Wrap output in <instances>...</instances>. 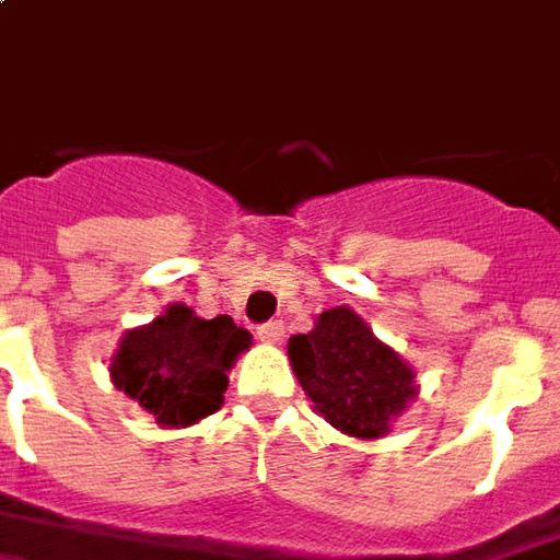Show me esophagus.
<instances>
[{"label": "esophagus", "instance_id": "esophagus-1", "mask_svg": "<svg viewBox=\"0 0 560 560\" xmlns=\"http://www.w3.org/2000/svg\"><path fill=\"white\" fill-rule=\"evenodd\" d=\"M258 339L265 341V345H277V341L283 339V324H280V320L261 324L258 326Z\"/></svg>", "mask_w": 560, "mask_h": 560}]
</instances>
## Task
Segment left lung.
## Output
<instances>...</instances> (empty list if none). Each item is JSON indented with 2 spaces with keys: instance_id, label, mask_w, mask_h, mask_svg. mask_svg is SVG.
Wrapping results in <instances>:
<instances>
[{
  "instance_id": "1",
  "label": "left lung",
  "mask_w": 560,
  "mask_h": 560,
  "mask_svg": "<svg viewBox=\"0 0 560 560\" xmlns=\"http://www.w3.org/2000/svg\"><path fill=\"white\" fill-rule=\"evenodd\" d=\"M287 351L314 410L341 434L382 438L416 397L410 363L378 341L351 307L324 311L311 332L289 339Z\"/></svg>"
}]
</instances>
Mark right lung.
<instances>
[{
	"label": "right lung",
	"mask_w": 560,
	"mask_h": 560,
	"mask_svg": "<svg viewBox=\"0 0 560 560\" xmlns=\"http://www.w3.org/2000/svg\"><path fill=\"white\" fill-rule=\"evenodd\" d=\"M249 345L253 336L228 314L202 320L175 302L156 320L119 339L110 378L156 425L187 429L224 404L228 373Z\"/></svg>",
	"instance_id": "obj_1"
}]
</instances>
